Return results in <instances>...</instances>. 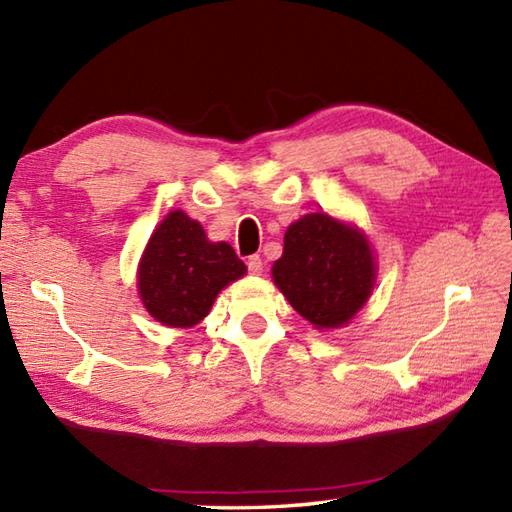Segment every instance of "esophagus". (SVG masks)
I'll use <instances>...</instances> for the list:
<instances>
[{"label": "esophagus", "mask_w": 512, "mask_h": 512, "mask_svg": "<svg viewBox=\"0 0 512 512\" xmlns=\"http://www.w3.org/2000/svg\"><path fill=\"white\" fill-rule=\"evenodd\" d=\"M246 266H248V273H250V275H262V273H264V259L259 257V255L248 257Z\"/></svg>", "instance_id": "obj_1"}]
</instances>
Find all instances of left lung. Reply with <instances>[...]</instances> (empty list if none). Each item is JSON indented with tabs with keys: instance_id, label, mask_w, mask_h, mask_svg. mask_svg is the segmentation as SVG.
Instances as JSON below:
<instances>
[{
	"instance_id": "left-lung-1",
	"label": "left lung",
	"mask_w": 512,
	"mask_h": 512,
	"mask_svg": "<svg viewBox=\"0 0 512 512\" xmlns=\"http://www.w3.org/2000/svg\"><path fill=\"white\" fill-rule=\"evenodd\" d=\"M273 279L314 328H341L372 295V246L356 226L328 213H308L288 226Z\"/></svg>"
}]
</instances>
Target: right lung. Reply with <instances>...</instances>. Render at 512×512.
Instances as JSON below:
<instances>
[{
  "label": "right lung",
  "instance_id": "1",
  "mask_svg": "<svg viewBox=\"0 0 512 512\" xmlns=\"http://www.w3.org/2000/svg\"><path fill=\"white\" fill-rule=\"evenodd\" d=\"M246 275L231 244L209 242L200 222L171 211L158 224L138 266V292L147 312L169 328H193L220 290Z\"/></svg>",
  "mask_w": 512,
  "mask_h": 512
}]
</instances>
